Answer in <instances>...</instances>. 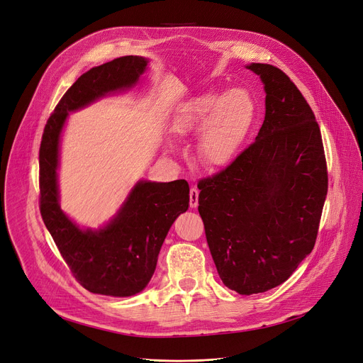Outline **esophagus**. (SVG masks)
Masks as SVG:
<instances>
[{
	"instance_id": "esophagus-1",
	"label": "esophagus",
	"mask_w": 363,
	"mask_h": 363,
	"mask_svg": "<svg viewBox=\"0 0 363 363\" xmlns=\"http://www.w3.org/2000/svg\"><path fill=\"white\" fill-rule=\"evenodd\" d=\"M199 206V190L196 187L190 189V208H197Z\"/></svg>"
}]
</instances>
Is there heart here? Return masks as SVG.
Segmentation results:
<instances>
[{"label": "heart", "instance_id": "b5f03b06", "mask_svg": "<svg viewBox=\"0 0 363 363\" xmlns=\"http://www.w3.org/2000/svg\"><path fill=\"white\" fill-rule=\"evenodd\" d=\"M255 102L242 88L208 91L186 102L173 118L176 134L200 133L197 152L208 167H225L236 157L255 119Z\"/></svg>", "mask_w": 363, "mask_h": 363}]
</instances>
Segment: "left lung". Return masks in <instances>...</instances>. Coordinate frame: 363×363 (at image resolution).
<instances>
[{"instance_id": "1", "label": "left lung", "mask_w": 363, "mask_h": 363, "mask_svg": "<svg viewBox=\"0 0 363 363\" xmlns=\"http://www.w3.org/2000/svg\"><path fill=\"white\" fill-rule=\"evenodd\" d=\"M265 91L262 127L245 151L200 180L199 213L223 284L242 296L268 291L313 251L328 194L315 116L290 77L251 63Z\"/></svg>"}]
</instances>
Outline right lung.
I'll return each instance as SVG.
<instances>
[{
	"mask_svg": "<svg viewBox=\"0 0 363 363\" xmlns=\"http://www.w3.org/2000/svg\"><path fill=\"white\" fill-rule=\"evenodd\" d=\"M147 65L145 57L124 56L84 73L48 119L40 144V213L73 277L95 294L130 297L143 291L172 225L189 209L186 180H138L113 218L98 229L80 228L60 209L57 170L69 112L134 88Z\"/></svg>",
	"mask_w": 363,
	"mask_h": 363,
	"instance_id": "1",
	"label": "right lung"
}]
</instances>
